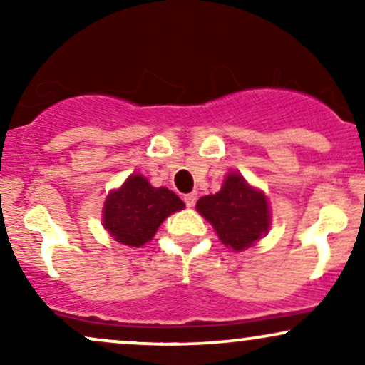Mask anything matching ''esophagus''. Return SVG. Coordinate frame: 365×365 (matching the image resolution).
Wrapping results in <instances>:
<instances>
[{
  "label": "esophagus",
  "mask_w": 365,
  "mask_h": 365,
  "mask_svg": "<svg viewBox=\"0 0 365 365\" xmlns=\"http://www.w3.org/2000/svg\"><path fill=\"white\" fill-rule=\"evenodd\" d=\"M183 200H185V204L188 207H192L195 204V200H197V192H190V194L183 195Z\"/></svg>",
  "instance_id": "obj_1"
}]
</instances>
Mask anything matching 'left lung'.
Here are the masks:
<instances>
[{
	"label": "left lung",
	"mask_w": 365,
	"mask_h": 365,
	"mask_svg": "<svg viewBox=\"0 0 365 365\" xmlns=\"http://www.w3.org/2000/svg\"><path fill=\"white\" fill-rule=\"evenodd\" d=\"M197 211L215 226L221 242L233 250L250 247L269 228L266 197L249 187L238 173H230L217 194L200 197Z\"/></svg>",
	"instance_id": "obj_1"
}]
</instances>
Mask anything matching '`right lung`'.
I'll return each instance as SVG.
<instances>
[{"label":"right lung","mask_w":365,"mask_h":365,"mask_svg":"<svg viewBox=\"0 0 365 365\" xmlns=\"http://www.w3.org/2000/svg\"><path fill=\"white\" fill-rule=\"evenodd\" d=\"M183 207L185 204L175 192L154 188L144 177L132 175L120 190L108 195L104 228L120 244L140 247L154 237L171 212Z\"/></svg>","instance_id":"obj_1"}]
</instances>
